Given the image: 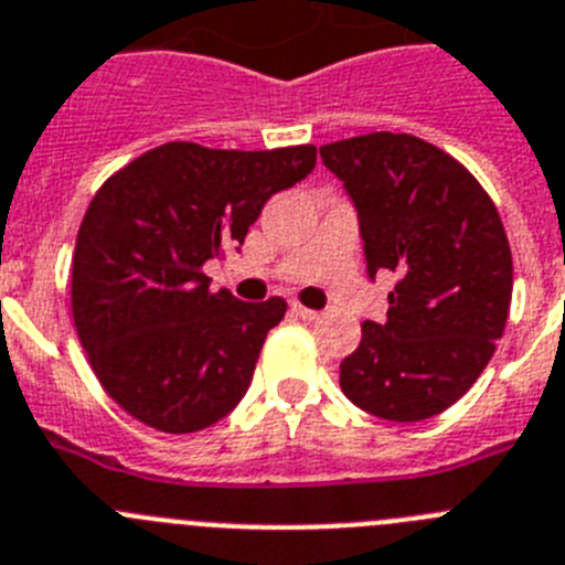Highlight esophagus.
<instances>
[{"instance_id": "obj_1", "label": "esophagus", "mask_w": 565, "mask_h": 565, "mask_svg": "<svg viewBox=\"0 0 565 565\" xmlns=\"http://www.w3.org/2000/svg\"><path fill=\"white\" fill-rule=\"evenodd\" d=\"M289 309H292V315H298V318H303V320H318L320 318V312H315V309H307L303 303H298V301L289 303Z\"/></svg>"}]
</instances>
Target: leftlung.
Wrapping results in <instances>:
<instances>
[{
    "instance_id": "obj_1",
    "label": "left lung",
    "mask_w": 565,
    "mask_h": 565,
    "mask_svg": "<svg viewBox=\"0 0 565 565\" xmlns=\"http://www.w3.org/2000/svg\"><path fill=\"white\" fill-rule=\"evenodd\" d=\"M358 207L369 276L396 273L383 323L340 363L365 414L419 422L461 399L495 352L512 301V253L479 180L434 143L374 131L320 146Z\"/></svg>"
}]
</instances>
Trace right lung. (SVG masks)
<instances>
[{"mask_svg": "<svg viewBox=\"0 0 565 565\" xmlns=\"http://www.w3.org/2000/svg\"><path fill=\"white\" fill-rule=\"evenodd\" d=\"M315 146L166 143L93 196L73 253V320L106 394L149 428L194 434L231 414L284 298L211 292L205 262L245 242L264 202L315 169Z\"/></svg>", "mask_w": 565, "mask_h": 565, "instance_id": "1", "label": "right lung"}]
</instances>
